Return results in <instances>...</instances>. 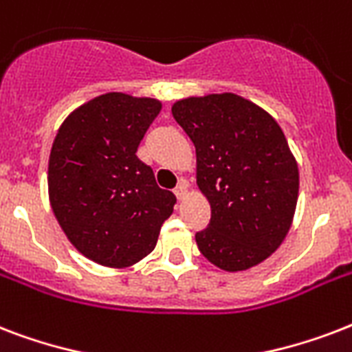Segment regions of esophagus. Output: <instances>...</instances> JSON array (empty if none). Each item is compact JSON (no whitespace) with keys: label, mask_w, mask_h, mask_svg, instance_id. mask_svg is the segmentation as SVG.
<instances>
[{"label":"esophagus","mask_w":352,"mask_h":352,"mask_svg":"<svg viewBox=\"0 0 352 352\" xmlns=\"http://www.w3.org/2000/svg\"><path fill=\"white\" fill-rule=\"evenodd\" d=\"M173 192H175V195H177V199H179V201L186 199V195H188V181H186V179H181Z\"/></svg>","instance_id":"34e87169"}]
</instances>
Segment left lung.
<instances>
[{
	"label": "left lung",
	"instance_id": "8db88e82",
	"mask_svg": "<svg viewBox=\"0 0 352 352\" xmlns=\"http://www.w3.org/2000/svg\"><path fill=\"white\" fill-rule=\"evenodd\" d=\"M197 155V186L208 199L201 254L226 272L256 267L278 250L294 219L300 171L279 124L234 93L190 96L171 106Z\"/></svg>",
	"mask_w": 352,
	"mask_h": 352
}]
</instances>
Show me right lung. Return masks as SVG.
Instances as JSON below:
<instances>
[{
  "label": "right lung",
  "mask_w": 352,
  "mask_h": 352,
  "mask_svg": "<svg viewBox=\"0 0 352 352\" xmlns=\"http://www.w3.org/2000/svg\"><path fill=\"white\" fill-rule=\"evenodd\" d=\"M162 109L155 98L106 93L76 107L49 157V201L67 239L87 259L126 268L148 256L175 195L137 157Z\"/></svg>",
  "instance_id": "right-lung-1"
}]
</instances>
